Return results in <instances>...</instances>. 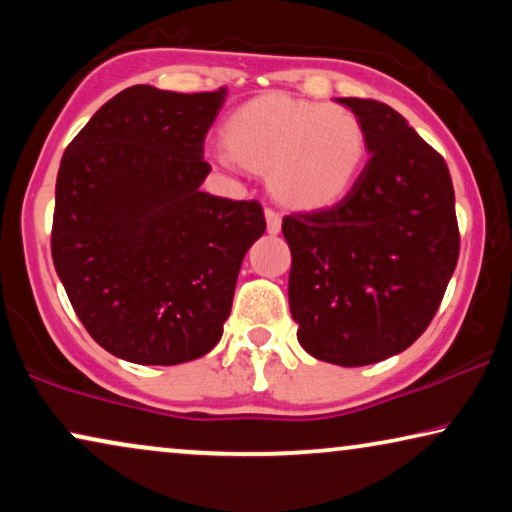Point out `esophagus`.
I'll list each match as a JSON object with an SVG mask.
<instances>
[{
	"mask_svg": "<svg viewBox=\"0 0 512 512\" xmlns=\"http://www.w3.org/2000/svg\"><path fill=\"white\" fill-rule=\"evenodd\" d=\"M265 221H268V233L277 235L282 230V216H279L275 209H265Z\"/></svg>",
	"mask_w": 512,
	"mask_h": 512,
	"instance_id": "esophagus-1",
	"label": "esophagus"
}]
</instances>
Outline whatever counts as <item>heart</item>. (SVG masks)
I'll list each match as a JSON object with an SVG mask.
<instances>
[{"mask_svg": "<svg viewBox=\"0 0 512 512\" xmlns=\"http://www.w3.org/2000/svg\"><path fill=\"white\" fill-rule=\"evenodd\" d=\"M226 146L212 149L223 167L268 174V186L291 209L333 207L352 191L368 156L361 118L338 104L268 93L244 102L223 125Z\"/></svg>", "mask_w": 512, "mask_h": 512, "instance_id": "heart-1", "label": "heart"}]
</instances>
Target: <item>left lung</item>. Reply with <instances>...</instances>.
Listing matches in <instances>:
<instances>
[{"instance_id":"1","label":"left lung","mask_w":512,"mask_h":512,"mask_svg":"<svg viewBox=\"0 0 512 512\" xmlns=\"http://www.w3.org/2000/svg\"><path fill=\"white\" fill-rule=\"evenodd\" d=\"M368 132V163L338 205L284 216L289 305L314 359L368 366L431 324L459 258L452 177L408 121L375 100L338 97Z\"/></svg>"}]
</instances>
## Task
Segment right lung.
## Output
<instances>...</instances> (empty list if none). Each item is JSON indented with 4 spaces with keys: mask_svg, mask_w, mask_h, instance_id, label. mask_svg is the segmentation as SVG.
Returning a JSON list of instances; mask_svg holds the SVG:
<instances>
[{
    "mask_svg": "<svg viewBox=\"0 0 512 512\" xmlns=\"http://www.w3.org/2000/svg\"><path fill=\"white\" fill-rule=\"evenodd\" d=\"M214 93L125 88L67 146L51 254L97 345L142 366L205 356L223 335L242 258L265 233L256 200L200 191Z\"/></svg>",
    "mask_w": 512,
    "mask_h": 512,
    "instance_id": "right-lung-1",
    "label": "right lung"
}]
</instances>
